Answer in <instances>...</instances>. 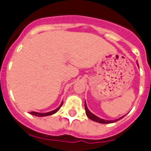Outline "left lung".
Listing matches in <instances>:
<instances>
[{"label":"left lung","mask_w":151,"mask_h":151,"mask_svg":"<svg viewBox=\"0 0 151 151\" xmlns=\"http://www.w3.org/2000/svg\"><path fill=\"white\" fill-rule=\"evenodd\" d=\"M137 65H138V64H137ZM85 111H86V116H87V117H89V118L90 119V120H93V121L97 122V123H104H104H114V122L118 121L119 120H120V119H122L123 117H124V116H123V117H120V118H119V119H117V120H104V119L99 118V117H97V116H95V114H92V113H91L90 111H89V110L88 109L87 106H86V101H85Z\"/></svg>","instance_id":"left-lung-1"}]
</instances>
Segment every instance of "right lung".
<instances>
[{"label":"right lung","mask_w":151,"mask_h":151,"mask_svg":"<svg viewBox=\"0 0 151 151\" xmlns=\"http://www.w3.org/2000/svg\"><path fill=\"white\" fill-rule=\"evenodd\" d=\"M62 104H63V102H62L61 105L59 106L58 107V108L56 109L53 110V111H49V112H47V113H39V112H36V111H31V112H30V114H33V115L37 116V117H45V116L51 115V114H55V113H56V111H59V109L61 108V106H62Z\"/></svg>","instance_id":"1"}]
</instances>
